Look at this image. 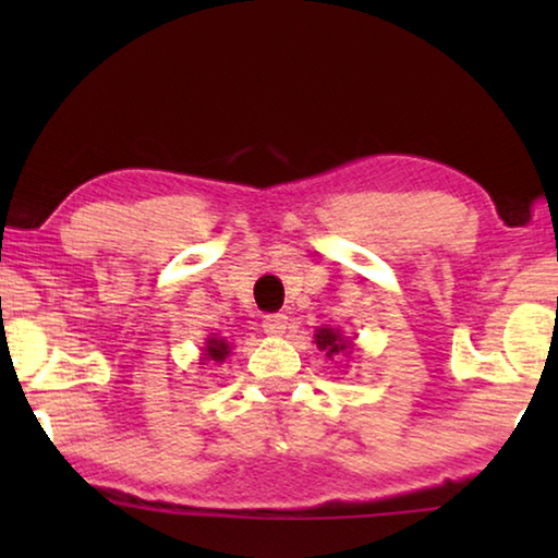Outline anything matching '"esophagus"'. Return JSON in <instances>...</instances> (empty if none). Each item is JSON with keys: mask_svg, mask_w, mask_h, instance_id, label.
<instances>
[{"mask_svg": "<svg viewBox=\"0 0 558 558\" xmlns=\"http://www.w3.org/2000/svg\"><path fill=\"white\" fill-rule=\"evenodd\" d=\"M288 327V317L282 313H272L263 317V329H266V335H282Z\"/></svg>", "mask_w": 558, "mask_h": 558, "instance_id": "34e87169", "label": "esophagus"}]
</instances>
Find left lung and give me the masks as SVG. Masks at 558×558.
I'll use <instances>...</instances> for the list:
<instances>
[{"label": "left lung", "mask_w": 558, "mask_h": 558, "mask_svg": "<svg viewBox=\"0 0 558 558\" xmlns=\"http://www.w3.org/2000/svg\"><path fill=\"white\" fill-rule=\"evenodd\" d=\"M315 339H317V347L323 349V352H327L329 359L339 356L347 349V342L342 339V335L335 332V329H329V327H319Z\"/></svg>", "instance_id": "left-lung-1"}]
</instances>
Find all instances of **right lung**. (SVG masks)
Instances as JSON below:
<instances>
[{
	"instance_id": "obj_1",
	"label": "right lung",
	"mask_w": 558,
	"mask_h": 558,
	"mask_svg": "<svg viewBox=\"0 0 558 558\" xmlns=\"http://www.w3.org/2000/svg\"><path fill=\"white\" fill-rule=\"evenodd\" d=\"M226 356H229V344H226V339L211 337L209 342H206V359H214V362H223Z\"/></svg>"
}]
</instances>
